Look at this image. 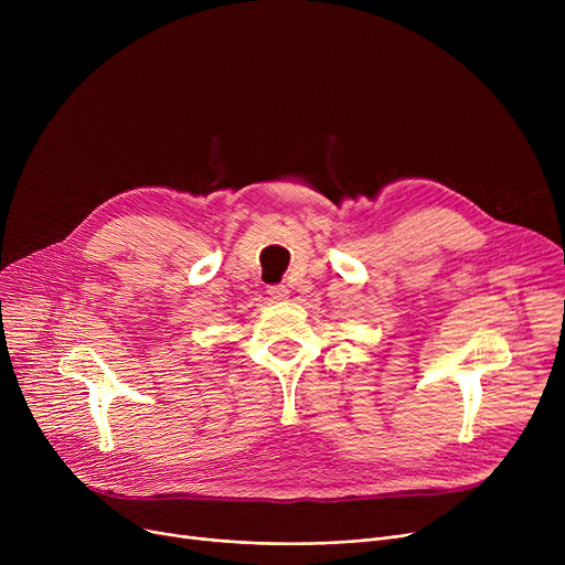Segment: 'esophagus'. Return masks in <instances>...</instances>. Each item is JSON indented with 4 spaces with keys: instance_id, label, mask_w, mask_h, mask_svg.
I'll use <instances>...</instances> for the list:
<instances>
[{
    "instance_id": "1",
    "label": "esophagus",
    "mask_w": 565,
    "mask_h": 565,
    "mask_svg": "<svg viewBox=\"0 0 565 565\" xmlns=\"http://www.w3.org/2000/svg\"><path fill=\"white\" fill-rule=\"evenodd\" d=\"M267 292H270V298L273 300H288V295H290V290L286 288V286H270V288H267Z\"/></svg>"
}]
</instances>
